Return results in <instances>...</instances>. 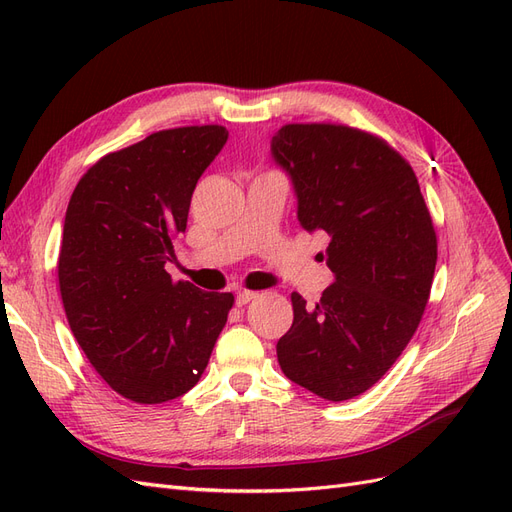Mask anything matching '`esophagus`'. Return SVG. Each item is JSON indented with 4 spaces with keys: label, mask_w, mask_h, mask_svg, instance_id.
<instances>
[{
    "label": "esophagus",
    "mask_w": 512,
    "mask_h": 512,
    "mask_svg": "<svg viewBox=\"0 0 512 512\" xmlns=\"http://www.w3.org/2000/svg\"><path fill=\"white\" fill-rule=\"evenodd\" d=\"M258 297L256 292H250V290H239L237 292V297H235V303L239 305V307H243V305H247L250 301H254Z\"/></svg>",
    "instance_id": "esophagus-1"
}]
</instances>
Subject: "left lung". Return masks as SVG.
Returning a JSON list of instances; mask_svg holds the SVG:
<instances>
[{"mask_svg": "<svg viewBox=\"0 0 512 512\" xmlns=\"http://www.w3.org/2000/svg\"><path fill=\"white\" fill-rule=\"evenodd\" d=\"M271 156L297 194V218L331 237L335 282L314 307L292 292L277 361L329 401L374 386L423 318L438 260L436 230L412 166L382 138L335 123H288Z\"/></svg>", "mask_w": 512, "mask_h": 512, "instance_id": "1", "label": "left lung"}]
</instances>
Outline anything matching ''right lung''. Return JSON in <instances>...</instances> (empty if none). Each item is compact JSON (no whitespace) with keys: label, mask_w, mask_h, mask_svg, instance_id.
<instances>
[{"label":"right lung","mask_w":512,"mask_h":512,"mask_svg":"<svg viewBox=\"0 0 512 512\" xmlns=\"http://www.w3.org/2000/svg\"><path fill=\"white\" fill-rule=\"evenodd\" d=\"M226 141L222 126L153 132L100 158L68 203L57 275L70 329L100 378L134 404L188 393L235 303L164 269Z\"/></svg>","instance_id":"1"}]
</instances>
